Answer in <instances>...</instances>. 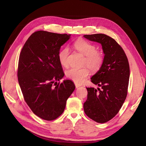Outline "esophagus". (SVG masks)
I'll use <instances>...</instances> for the list:
<instances>
[{"label":"esophagus","instance_id":"1","mask_svg":"<svg viewBox=\"0 0 146 146\" xmlns=\"http://www.w3.org/2000/svg\"><path fill=\"white\" fill-rule=\"evenodd\" d=\"M75 86H76V88H78V87H80L81 86L79 85V84H75Z\"/></svg>","mask_w":146,"mask_h":146}]
</instances>
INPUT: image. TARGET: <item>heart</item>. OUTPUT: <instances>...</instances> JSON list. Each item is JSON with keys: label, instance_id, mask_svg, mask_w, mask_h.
<instances>
[{"label": "heart", "instance_id": "1", "mask_svg": "<svg viewBox=\"0 0 146 146\" xmlns=\"http://www.w3.org/2000/svg\"><path fill=\"white\" fill-rule=\"evenodd\" d=\"M76 49L81 54L86 56L84 65L87 66L92 72L98 71L102 66L105 58L103 52L96 50V46L84 39H79L74 43ZM69 49L68 47L61 48L58 54V58L60 64L64 67L69 65L68 56ZM90 73L89 69L85 67L81 69L71 68L66 72V77L74 81L76 84L84 82Z\"/></svg>", "mask_w": 146, "mask_h": 146}]
</instances>
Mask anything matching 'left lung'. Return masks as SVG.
Returning a JSON list of instances; mask_svg holds the SVG:
<instances>
[{
	"label": "left lung",
	"instance_id": "8db88e82",
	"mask_svg": "<svg viewBox=\"0 0 146 146\" xmlns=\"http://www.w3.org/2000/svg\"><path fill=\"white\" fill-rule=\"evenodd\" d=\"M83 36L100 43L105 54L102 66L91 78L100 88H87V99L83 106L89 118L105 123L116 115L126 99L130 75L129 62L122 48L111 37L102 33Z\"/></svg>",
	"mask_w": 146,
	"mask_h": 146
}]
</instances>
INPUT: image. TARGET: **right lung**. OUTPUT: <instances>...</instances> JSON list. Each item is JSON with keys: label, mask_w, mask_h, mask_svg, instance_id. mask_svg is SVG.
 Masks as SVG:
<instances>
[{"label": "right lung", "mask_w": 146, "mask_h": 146, "mask_svg": "<svg viewBox=\"0 0 146 146\" xmlns=\"http://www.w3.org/2000/svg\"><path fill=\"white\" fill-rule=\"evenodd\" d=\"M70 36L36 31L27 40L19 55L17 76L24 99L35 114L47 121L63 113L76 87L69 80L57 82L65 74L58 54Z\"/></svg>", "instance_id": "right-lung-1"}]
</instances>
